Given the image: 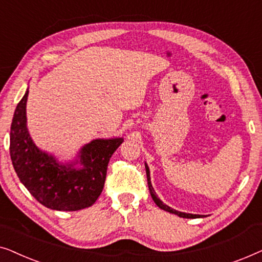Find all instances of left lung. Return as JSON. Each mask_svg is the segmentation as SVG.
<instances>
[{
  "instance_id": "left-lung-1",
  "label": "left lung",
  "mask_w": 262,
  "mask_h": 262,
  "mask_svg": "<svg viewBox=\"0 0 262 262\" xmlns=\"http://www.w3.org/2000/svg\"><path fill=\"white\" fill-rule=\"evenodd\" d=\"M145 170H146V178H148V186H149V191H150V194H151V198L154 202H155V204L157 206L160 207V209H162L164 211H168V212L170 213H174V214H178L179 217H182V218H200L203 217L202 214H192V213H185V212H180V211H177L174 209H171V207H169L168 205H166V204H163L162 202H161L159 196L156 195L155 191H154V187L151 185V181H150V171H149V167L148 164L145 163Z\"/></svg>"
}]
</instances>
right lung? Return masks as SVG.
Wrapping results in <instances>:
<instances>
[{
    "label": "right lung",
    "instance_id": "right-lung-1",
    "mask_svg": "<svg viewBox=\"0 0 262 262\" xmlns=\"http://www.w3.org/2000/svg\"><path fill=\"white\" fill-rule=\"evenodd\" d=\"M27 96L28 89L17 103L10 126V159L20 181L48 209L77 211L92 206L103 189L110 159L124 139H94L82 146L76 162L60 163L32 141L27 130ZM77 163L81 168L73 167Z\"/></svg>",
    "mask_w": 262,
    "mask_h": 262
}]
</instances>
